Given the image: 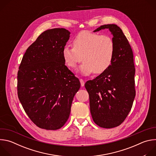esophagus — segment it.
<instances>
[{
	"label": "esophagus",
	"mask_w": 156,
	"mask_h": 156,
	"mask_svg": "<svg viewBox=\"0 0 156 156\" xmlns=\"http://www.w3.org/2000/svg\"><path fill=\"white\" fill-rule=\"evenodd\" d=\"M80 83H81V86L82 87L84 86V80L83 79H80Z\"/></svg>",
	"instance_id": "esophagus-1"
}]
</instances>
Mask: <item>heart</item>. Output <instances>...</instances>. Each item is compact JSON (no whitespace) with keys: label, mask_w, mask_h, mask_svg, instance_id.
Segmentation results:
<instances>
[{"label":"heart","mask_w":156,"mask_h":156,"mask_svg":"<svg viewBox=\"0 0 156 156\" xmlns=\"http://www.w3.org/2000/svg\"><path fill=\"white\" fill-rule=\"evenodd\" d=\"M73 48L65 46L62 57L68 67L75 69L83 60L78 70L84 75L94 72H105L112 65L115 55V43L108 35H100L89 31L80 32L73 41Z\"/></svg>","instance_id":"1"}]
</instances>
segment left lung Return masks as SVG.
<instances>
[{
    "mask_svg": "<svg viewBox=\"0 0 156 156\" xmlns=\"http://www.w3.org/2000/svg\"><path fill=\"white\" fill-rule=\"evenodd\" d=\"M104 29L113 35V62L108 70L84 86L93 121L100 127L112 128L125 120L132 107L136 94L135 69L131 48L120 28L115 24L104 25L94 32Z\"/></svg>",
    "mask_w": 156,
    "mask_h": 156,
    "instance_id": "8db88e82",
    "label": "left lung"
}]
</instances>
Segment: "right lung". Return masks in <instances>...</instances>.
I'll return each instance as SVG.
<instances>
[{"mask_svg":"<svg viewBox=\"0 0 156 156\" xmlns=\"http://www.w3.org/2000/svg\"><path fill=\"white\" fill-rule=\"evenodd\" d=\"M70 34L65 28L44 31L27 49L19 66V100L31 120L42 129L55 130L65 125L80 87L62 54Z\"/></svg>","mask_w":156,"mask_h":156,"instance_id":"obj_1","label":"right lung"}]
</instances>
